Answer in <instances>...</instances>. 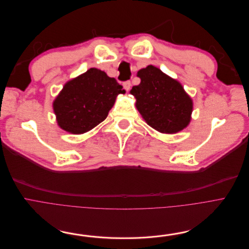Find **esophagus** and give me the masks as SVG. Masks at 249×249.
<instances>
[{
  "instance_id": "esophagus-1",
  "label": "esophagus",
  "mask_w": 249,
  "mask_h": 249,
  "mask_svg": "<svg viewBox=\"0 0 249 249\" xmlns=\"http://www.w3.org/2000/svg\"><path fill=\"white\" fill-rule=\"evenodd\" d=\"M123 86H124V88L127 91L129 88H131V81H125V82H124Z\"/></svg>"
}]
</instances>
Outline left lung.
Returning a JSON list of instances; mask_svg holds the SVG:
<instances>
[{
    "instance_id": "obj_1",
    "label": "left lung",
    "mask_w": 249,
    "mask_h": 249,
    "mask_svg": "<svg viewBox=\"0 0 249 249\" xmlns=\"http://www.w3.org/2000/svg\"><path fill=\"white\" fill-rule=\"evenodd\" d=\"M141 83L131 93L136 106L146 123L156 131L175 134L191 122L193 101L179 82L154 66L138 72Z\"/></svg>"
}]
</instances>
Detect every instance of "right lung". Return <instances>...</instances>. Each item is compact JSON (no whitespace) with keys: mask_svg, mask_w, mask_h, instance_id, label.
I'll use <instances>...</instances> for the list:
<instances>
[{"mask_svg":"<svg viewBox=\"0 0 249 249\" xmlns=\"http://www.w3.org/2000/svg\"><path fill=\"white\" fill-rule=\"evenodd\" d=\"M124 92L114 78L92 68L69 81L53 101L57 124L69 133L84 134L107 117L116 96Z\"/></svg>","mask_w":249,"mask_h":249,"instance_id":"1","label":"right lung"}]
</instances>
